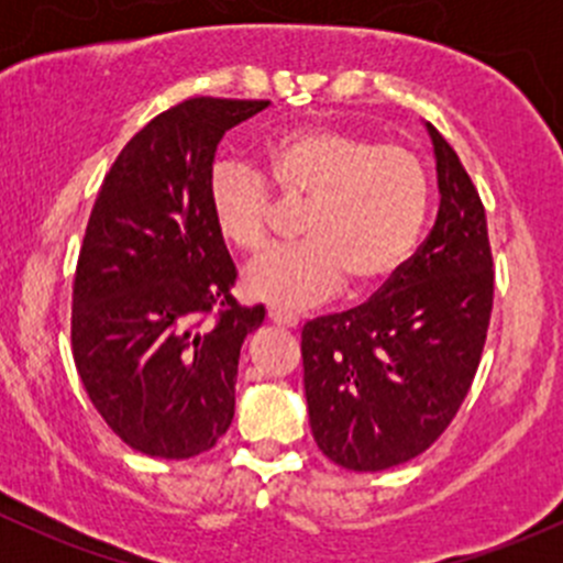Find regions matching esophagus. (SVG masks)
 I'll return each instance as SVG.
<instances>
[{
	"label": "esophagus",
	"mask_w": 563,
	"mask_h": 563,
	"mask_svg": "<svg viewBox=\"0 0 563 563\" xmlns=\"http://www.w3.org/2000/svg\"><path fill=\"white\" fill-rule=\"evenodd\" d=\"M269 321L277 323V327H286V329H297L299 327V318L291 313H283V310H269Z\"/></svg>",
	"instance_id": "obj_1"
}]
</instances>
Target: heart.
<instances>
[{
  "label": "heart",
  "mask_w": 563,
  "mask_h": 563,
  "mask_svg": "<svg viewBox=\"0 0 563 563\" xmlns=\"http://www.w3.org/2000/svg\"><path fill=\"white\" fill-rule=\"evenodd\" d=\"M269 176L286 198L308 201L305 242L250 261L242 288L255 302L305 310L338 294L345 277L354 288L382 286L422 236L430 176L411 150L343 128H302L272 141ZM207 196L214 229L229 245H266L275 196L258 168L220 157Z\"/></svg>",
  "instance_id": "obj_1"
}]
</instances>
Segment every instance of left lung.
Here are the masks:
<instances>
[{"label": "left lung", "mask_w": 563, "mask_h": 563, "mask_svg": "<svg viewBox=\"0 0 563 563\" xmlns=\"http://www.w3.org/2000/svg\"><path fill=\"white\" fill-rule=\"evenodd\" d=\"M424 128L441 196L430 236L371 302L302 329L310 430L318 450L351 471L395 468L444 433L490 323L485 207L455 150Z\"/></svg>", "instance_id": "obj_1"}]
</instances>
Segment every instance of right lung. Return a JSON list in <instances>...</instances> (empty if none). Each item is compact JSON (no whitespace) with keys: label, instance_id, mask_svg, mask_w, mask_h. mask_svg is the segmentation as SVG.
I'll return each instance as SVG.
<instances>
[{"label":"right lung","instance_id":"1","mask_svg":"<svg viewBox=\"0 0 563 563\" xmlns=\"http://www.w3.org/2000/svg\"><path fill=\"white\" fill-rule=\"evenodd\" d=\"M269 100L192 98L141 128L103 179L73 286V360L108 428L152 457L212 450L234 419L240 351L264 308L209 212L220 139ZM224 308L207 330L200 316Z\"/></svg>","mask_w":563,"mask_h":563}]
</instances>
